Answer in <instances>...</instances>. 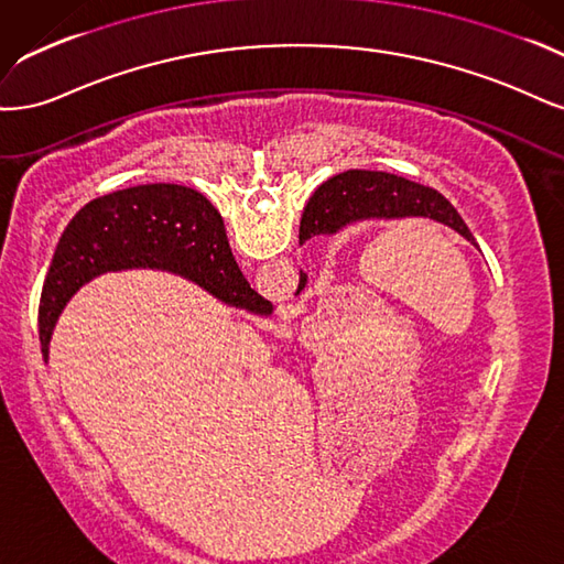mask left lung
<instances>
[{"label": "left lung", "mask_w": 564, "mask_h": 564, "mask_svg": "<svg viewBox=\"0 0 564 564\" xmlns=\"http://www.w3.org/2000/svg\"><path fill=\"white\" fill-rule=\"evenodd\" d=\"M403 217H429L478 246L462 215L452 208L445 196L412 180L370 171H344L325 180L304 208L300 243L318 234H337L356 223L403 220ZM304 285L306 274L300 271L295 295L302 293Z\"/></svg>", "instance_id": "1"}]
</instances>
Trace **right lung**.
Wrapping results in <instances>:
<instances>
[{
	"label": "right lung",
	"instance_id": "right-lung-1",
	"mask_svg": "<svg viewBox=\"0 0 564 564\" xmlns=\"http://www.w3.org/2000/svg\"><path fill=\"white\" fill-rule=\"evenodd\" d=\"M161 269L185 276L210 295L260 312L258 293L236 264L220 213L183 185H140L86 204L65 227L40 304V341H48L67 300L107 271Z\"/></svg>",
	"mask_w": 564,
	"mask_h": 564
}]
</instances>
